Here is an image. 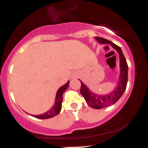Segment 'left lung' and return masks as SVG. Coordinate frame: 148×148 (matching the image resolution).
<instances>
[{"instance_id": "1", "label": "left lung", "mask_w": 148, "mask_h": 148, "mask_svg": "<svg viewBox=\"0 0 148 148\" xmlns=\"http://www.w3.org/2000/svg\"><path fill=\"white\" fill-rule=\"evenodd\" d=\"M95 39L99 43L108 44L118 52L119 56H120V69H121V72H120V78H119L120 81H119L118 86L113 92L108 95H98L92 93L81 81V87L80 92L84 97L88 104L91 108H95V109H101V108H106L108 106L114 104L124 94L126 90L127 81H128V65L120 47L102 37H95Z\"/></svg>"}]
</instances>
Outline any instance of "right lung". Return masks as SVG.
Wrapping results in <instances>:
<instances>
[{"label":"right lung","instance_id":"obj_1","mask_svg":"<svg viewBox=\"0 0 148 148\" xmlns=\"http://www.w3.org/2000/svg\"><path fill=\"white\" fill-rule=\"evenodd\" d=\"M69 82L67 83L65 85H64L63 86L60 87L58 89V90L56 94V101H55V105L51 108L49 111H48L44 114L42 115H34V117L38 119H48L53 118V117L56 116L60 113L61 108H62V95H63L64 92L67 90V88H68Z\"/></svg>","mask_w":148,"mask_h":148}]
</instances>
